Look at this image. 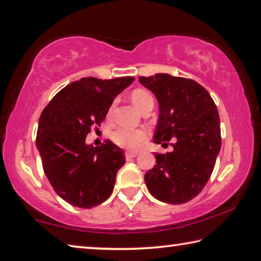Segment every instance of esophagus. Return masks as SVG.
Returning a JSON list of instances; mask_svg holds the SVG:
<instances>
[{
  "instance_id": "1",
  "label": "esophagus",
  "mask_w": 261,
  "mask_h": 261,
  "mask_svg": "<svg viewBox=\"0 0 261 261\" xmlns=\"http://www.w3.org/2000/svg\"><path fill=\"white\" fill-rule=\"evenodd\" d=\"M138 152H125V159L126 160H130V159H134V158H136L137 155H138Z\"/></svg>"
}]
</instances>
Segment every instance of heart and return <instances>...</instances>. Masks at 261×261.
Instances as JSON below:
<instances>
[{
  "instance_id": "heart-1",
  "label": "heart",
  "mask_w": 261,
  "mask_h": 261,
  "mask_svg": "<svg viewBox=\"0 0 261 261\" xmlns=\"http://www.w3.org/2000/svg\"><path fill=\"white\" fill-rule=\"evenodd\" d=\"M131 100L140 112L149 103H153V96L147 91L137 90L131 94ZM114 105L110 107V112ZM147 132L144 129H129V127H117L112 132V139L118 146L123 148H137L146 139Z\"/></svg>"
}]
</instances>
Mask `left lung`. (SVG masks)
<instances>
[{
  "instance_id": "left-lung-1",
  "label": "left lung",
  "mask_w": 261,
  "mask_h": 261,
  "mask_svg": "<svg viewBox=\"0 0 261 261\" xmlns=\"http://www.w3.org/2000/svg\"><path fill=\"white\" fill-rule=\"evenodd\" d=\"M139 83L159 103L153 141L174 140L173 152L154 153L156 165L145 174V183L158 200L184 204L201 192L214 169L221 148L219 112L208 92L192 79L156 73L139 77Z\"/></svg>"
}]
</instances>
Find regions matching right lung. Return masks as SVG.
I'll return each instance as SVG.
<instances>
[{
    "instance_id": "right-lung-1",
    "label": "right lung",
    "mask_w": 261,
    "mask_h": 261,
    "mask_svg": "<svg viewBox=\"0 0 261 261\" xmlns=\"http://www.w3.org/2000/svg\"><path fill=\"white\" fill-rule=\"evenodd\" d=\"M134 81L82 78L62 88L43 109L37 148L53 189L70 205L92 208L112 194L117 171L125 162L123 151L108 139L94 147L86 144V136Z\"/></svg>"
}]
</instances>
